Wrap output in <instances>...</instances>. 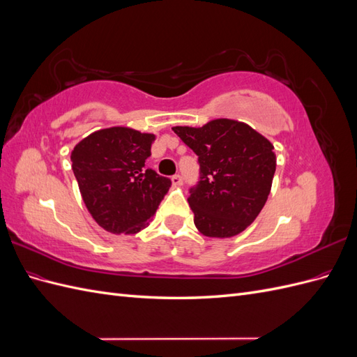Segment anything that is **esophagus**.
<instances>
[{"label": "esophagus", "instance_id": "esophagus-1", "mask_svg": "<svg viewBox=\"0 0 357 357\" xmlns=\"http://www.w3.org/2000/svg\"><path fill=\"white\" fill-rule=\"evenodd\" d=\"M171 183H172V186H180V185H183V177L178 176V174L172 176L171 177Z\"/></svg>", "mask_w": 357, "mask_h": 357}]
</instances>
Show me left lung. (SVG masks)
<instances>
[{
	"mask_svg": "<svg viewBox=\"0 0 357 357\" xmlns=\"http://www.w3.org/2000/svg\"><path fill=\"white\" fill-rule=\"evenodd\" d=\"M172 131L198 155L199 181L188 198L198 231L213 238L241 234L271 192L277 162L271 142L232 119Z\"/></svg>",
	"mask_w": 357,
	"mask_h": 357,
	"instance_id": "obj_1",
	"label": "left lung"
}]
</instances>
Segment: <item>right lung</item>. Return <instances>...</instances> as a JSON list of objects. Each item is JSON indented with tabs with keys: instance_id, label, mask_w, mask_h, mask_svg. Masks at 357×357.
<instances>
[{
	"instance_id": "obj_1",
	"label": "right lung",
	"mask_w": 357,
	"mask_h": 357,
	"mask_svg": "<svg viewBox=\"0 0 357 357\" xmlns=\"http://www.w3.org/2000/svg\"><path fill=\"white\" fill-rule=\"evenodd\" d=\"M153 134L126 126L95 131L71 152L86 208L102 229L137 234L152 220L171 180L146 167Z\"/></svg>"
}]
</instances>
